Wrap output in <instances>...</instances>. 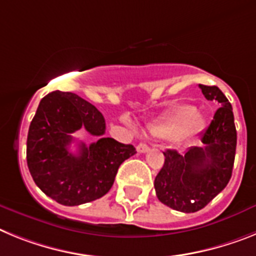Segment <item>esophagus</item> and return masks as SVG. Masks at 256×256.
Here are the masks:
<instances>
[{
    "instance_id": "34e87169",
    "label": "esophagus",
    "mask_w": 256,
    "mask_h": 256,
    "mask_svg": "<svg viewBox=\"0 0 256 256\" xmlns=\"http://www.w3.org/2000/svg\"><path fill=\"white\" fill-rule=\"evenodd\" d=\"M136 150H138V152H139V153H146V152H148V150H150V146H146V143H140L139 146H136Z\"/></svg>"
}]
</instances>
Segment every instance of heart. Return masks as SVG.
Wrapping results in <instances>:
<instances>
[{"label":"heart","instance_id":"heart-1","mask_svg":"<svg viewBox=\"0 0 256 256\" xmlns=\"http://www.w3.org/2000/svg\"><path fill=\"white\" fill-rule=\"evenodd\" d=\"M204 128V118L193 106H176L165 118L150 128V132L160 139H175L184 142L198 134Z\"/></svg>","mask_w":256,"mask_h":256}]
</instances>
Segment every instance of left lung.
<instances>
[{
    "instance_id": "obj_1",
    "label": "left lung",
    "mask_w": 256,
    "mask_h": 256,
    "mask_svg": "<svg viewBox=\"0 0 256 256\" xmlns=\"http://www.w3.org/2000/svg\"><path fill=\"white\" fill-rule=\"evenodd\" d=\"M198 88L208 100L219 104L200 136L204 146H190L184 154L174 150L164 152L165 164L154 179L157 198L182 212L201 210L226 188L232 176L237 146L232 106L226 95L216 86Z\"/></svg>"
}]
</instances>
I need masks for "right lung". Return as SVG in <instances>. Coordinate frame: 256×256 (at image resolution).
I'll use <instances>...</instances> for the list:
<instances>
[{
	"label": "right lung",
	"mask_w": 256,
	"mask_h": 256,
	"mask_svg": "<svg viewBox=\"0 0 256 256\" xmlns=\"http://www.w3.org/2000/svg\"><path fill=\"white\" fill-rule=\"evenodd\" d=\"M84 127L100 140L77 155L69 152L72 132ZM106 121L94 106L73 92L46 95L30 122L26 164L33 180L50 198L77 206L110 192L120 165L136 153L134 146L104 138Z\"/></svg>",
	"instance_id": "add662e5"
}]
</instances>
